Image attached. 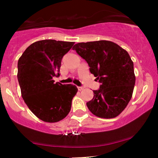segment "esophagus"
<instances>
[{
  "label": "esophagus",
  "instance_id": "obj_1",
  "mask_svg": "<svg viewBox=\"0 0 158 158\" xmlns=\"http://www.w3.org/2000/svg\"><path fill=\"white\" fill-rule=\"evenodd\" d=\"M77 89H78V90H80V91H81V90H82L83 89V87H81V86H78V87H77Z\"/></svg>",
  "mask_w": 158,
  "mask_h": 158
}]
</instances>
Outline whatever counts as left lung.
Returning <instances> with one entry per match:
<instances>
[{
	"instance_id": "1",
	"label": "left lung",
	"mask_w": 158,
	"mask_h": 158,
	"mask_svg": "<svg viewBox=\"0 0 158 158\" xmlns=\"http://www.w3.org/2000/svg\"><path fill=\"white\" fill-rule=\"evenodd\" d=\"M73 49L87 62L90 72L101 83L86 103L88 109L100 118L119 115L131 100L135 84L134 64L128 52L106 40L77 43Z\"/></svg>"
}]
</instances>
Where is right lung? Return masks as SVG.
<instances>
[{"label": "right lung", "instance_id": "obj_1", "mask_svg": "<svg viewBox=\"0 0 158 158\" xmlns=\"http://www.w3.org/2000/svg\"><path fill=\"white\" fill-rule=\"evenodd\" d=\"M72 42L54 40L37 41L28 47L18 61L17 77L22 98L31 111L45 122L63 119L71 109L77 88L52 80L59 76L63 56Z\"/></svg>", "mask_w": 158, "mask_h": 158}]
</instances>
